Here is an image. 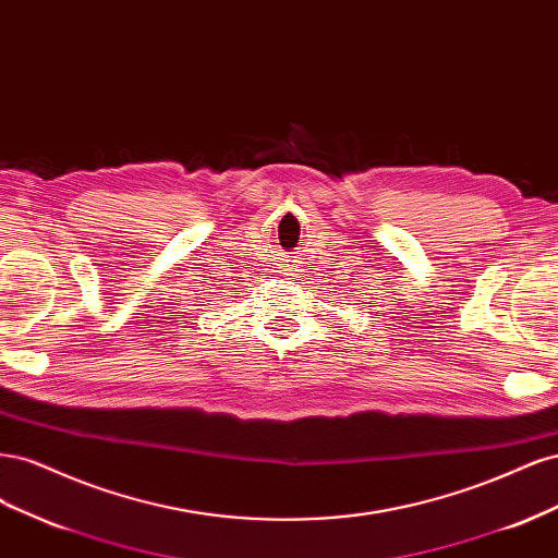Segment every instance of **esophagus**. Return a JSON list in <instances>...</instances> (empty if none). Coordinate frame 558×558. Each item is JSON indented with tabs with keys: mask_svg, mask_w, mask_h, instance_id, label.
Here are the masks:
<instances>
[{
	"mask_svg": "<svg viewBox=\"0 0 558 558\" xmlns=\"http://www.w3.org/2000/svg\"><path fill=\"white\" fill-rule=\"evenodd\" d=\"M300 258L298 256H289V258H281V269L279 272L286 275V277H298V272H302L300 269Z\"/></svg>",
	"mask_w": 558,
	"mask_h": 558,
	"instance_id": "1",
	"label": "esophagus"
}]
</instances>
